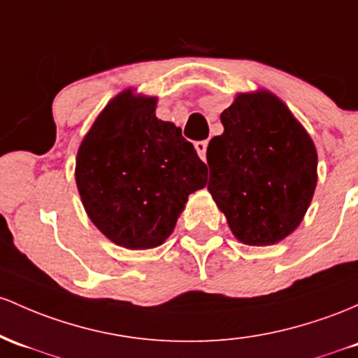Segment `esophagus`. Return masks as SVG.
<instances>
[{"mask_svg":"<svg viewBox=\"0 0 358 358\" xmlns=\"http://www.w3.org/2000/svg\"><path fill=\"white\" fill-rule=\"evenodd\" d=\"M195 151L200 156V159H206V152H207V141H199L195 143Z\"/></svg>","mask_w":358,"mask_h":358,"instance_id":"obj_1","label":"esophagus"}]
</instances>
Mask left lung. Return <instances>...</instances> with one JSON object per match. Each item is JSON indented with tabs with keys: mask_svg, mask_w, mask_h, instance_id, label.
Returning <instances> with one entry per match:
<instances>
[{
	"mask_svg": "<svg viewBox=\"0 0 358 358\" xmlns=\"http://www.w3.org/2000/svg\"><path fill=\"white\" fill-rule=\"evenodd\" d=\"M221 122L224 132L207 148V188L238 241L275 245L308 212L317 183L316 146L287 105L266 90L238 93Z\"/></svg>",
	"mask_w": 358,
	"mask_h": 358,
	"instance_id": "8db88e82",
	"label": "left lung"
}]
</instances>
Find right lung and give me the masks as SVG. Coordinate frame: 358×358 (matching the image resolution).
<instances>
[{
  "label": "right lung",
  "instance_id": "obj_1",
  "mask_svg": "<svg viewBox=\"0 0 358 358\" xmlns=\"http://www.w3.org/2000/svg\"><path fill=\"white\" fill-rule=\"evenodd\" d=\"M158 98L125 90L81 141L76 187L98 229L127 250L163 245L188 195L207 185V166L182 129L156 117Z\"/></svg>",
  "mask_w": 358,
  "mask_h": 358
}]
</instances>
